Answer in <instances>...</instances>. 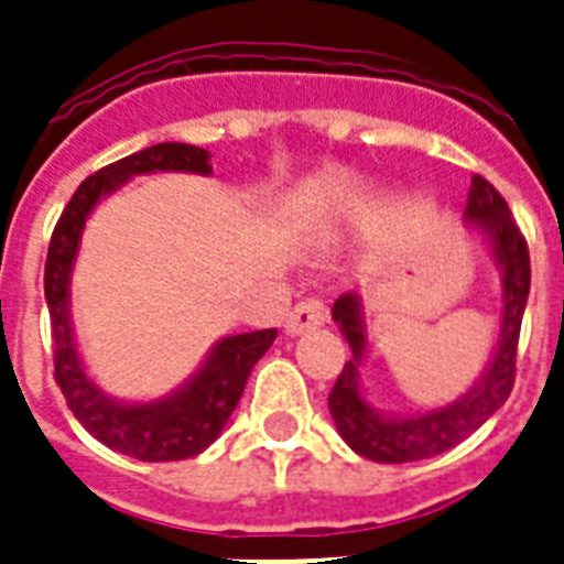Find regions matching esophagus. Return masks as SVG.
<instances>
[{"label": "esophagus", "instance_id": "34e87169", "mask_svg": "<svg viewBox=\"0 0 564 564\" xmlns=\"http://www.w3.org/2000/svg\"><path fill=\"white\" fill-rule=\"evenodd\" d=\"M328 319V306L319 297H306V301L294 303L292 312L286 314V332L289 334H303L308 328L323 326Z\"/></svg>", "mask_w": 564, "mask_h": 564}]
</instances>
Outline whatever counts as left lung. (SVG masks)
<instances>
[{
  "label": "left lung",
  "mask_w": 564,
  "mask_h": 564,
  "mask_svg": "<svg viewBox=\"0 0 564 564\" xmlns=\"http://www.w3.org/2000/svg\"><path fill=\"white\" fill-rule=\"evenodd\" d=\"M466 219L478 221L495 247L497 263L503 270V314H500V337L489 370L475 388L455 404L433 413H419L415 419H390L373 413L362 402L357 388V365L365 354V328L359 317V297L351 292L334 301V319L351 345L354 359L339 370L337 382L328 393V410L339 435L354 453L377 464H410V460L433 458L469 438L491 413L509 399L517 377V343H520L522 312L531 289V258L525 236L520 232L506 199L497 187L480 174L471 176L466 196Z\"/></svg>",
  "instance_id": "obj_1"
}]
</instances>
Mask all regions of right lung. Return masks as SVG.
<instances>
[{
	"label": "right lung",
	"mask_w": 564,
	"mask_h": 564,
	"mask_svg": "<svg viewBox=\"0 0 564 564\" xmlns=\"http://www.w3.org/2000/svg\"><path fill=\"white\" fill-rule=\"evenodd\" d=\"M207 160L210 154L196 145L160 143L86 176L61 213L53 238H50L47 263H44V297H47L50 328H53L55 384L67 399L75 419L100 444L137 460H149V464L194 458L219 438L238 399L245 393L252 365L270 351L278 332L263 328V332L225 337L213 348L205 368L180 393L162 402H111L89 382L75 351L73 328H69V272H73L86 216L100 196L115 191L131 174H151V171L210 174Z\"/></svg>",
	"instance_id": "right-lung-1"
}]
</instances>
